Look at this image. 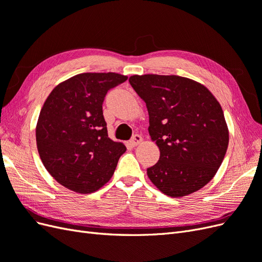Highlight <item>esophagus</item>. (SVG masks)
<instances>
[{
  "label": "esophagus",
  "mask_w": 262,
  "mask_h": 262,
  "mask_svg": "<svg viewBox=\"0 0 262 262\" xmlns=\"http://www.w3.org/2000/svg\"><path fill=\"white\" fill-rule=\"evenodd\" d=\"M141 142H142V137L140 136V134H136V136H133L132 139L130 140L129 144L134 147V146H138L139 144H141Z\"/></svg>",
  "instance_id": "obj_1"
}]
</instances>
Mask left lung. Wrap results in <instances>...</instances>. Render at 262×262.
I'll return each instance as SVG.
<instances>
[{
	"mask_svg": "<svg viewBox=\"0 0 262 262\" xmlns=\"http://www.w3.org/2000/svg\"><path fill=\"white\" fill-rule=\"evenodd\" d=\"M129 82L145 101L148 133L160 160L147 168L153 185L171 198L209 184L224 160L228 128L223 109L203 84L178 75H132Z\"/></svg>",
	"mask_w": 262,
	"mask_h": 262,
	"instance_id": "1",
	"label": "left lung"
}]
</instances>
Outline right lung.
<instances>
[{
    "label": "right lung",
    "instance_id": "right-lung-1",
    "mask_svg": "<svg viewBox=\"0 0 262 262\" xmlns=\"http://www.w3.org/2000/svg\"><path fill=\"white\" fill-rule=\"evenodd\" d=\"M126 80L114 72L81 73L47 97L36 125L37 149L46 169L67 189L92 193L113 177L126 148L108 137L102 102Z\"/></svg>",
    "mask_w": 262,
    "mask_h": 262
}]
</instances>
